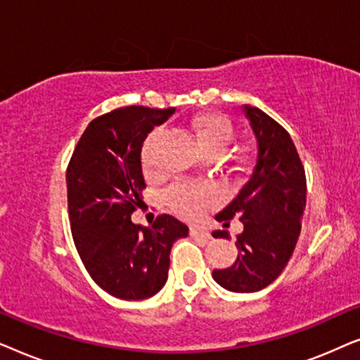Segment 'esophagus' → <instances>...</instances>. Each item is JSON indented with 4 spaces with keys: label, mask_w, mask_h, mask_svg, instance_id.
<instances>
[{
    "label": "esophagus",
    "mask_w": 360,
    "mask_h": 360,
    "mask_svg": "<svg viewBox=\"0 0 360 360\" xmlns=\"http://www.w3.org/2000/svg\"><path fill=\"white\" fill-rule=\"evenodd\" d=\"M190 234L191 238L195 239H203V240H208L211 239V234L206 231L205 228H200V226H193V228L190 229Z\"/></svg>",
    "instance_id": "34e87169"
}]
</instances>
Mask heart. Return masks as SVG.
<instances>
[{
	"label": "heart",
	"instance_id": "b5f03b06",
	"mask_svg": "<svg viewBox=\"0 0 360 360\" xmlns=\"http://www.w3.org/2000/svg\"><path fill=\"white\" fill-rule=\"evenodd\" d=\"M191 129L196 144L200 150L206 152H224L228 149L231 139H233V124L228 117L223 115H206L195 117L191 122ZM160 132L155 131L147 137L142 147V160L146 165L150 164L152 150ZM167 201L176 213L185 216V218H195L201 211L214 201V191L210 186H195L190 184H179L167 193Z\"/></svg>",
	"mask_w": 360,
	"mask_h": 360
}]
</instances>
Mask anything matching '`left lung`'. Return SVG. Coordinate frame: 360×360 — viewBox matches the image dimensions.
Wrapping results in <instances>:
<instances>
[{
	"label": "left lung",
	"mask_w": 360,
	"mask_h": 360,
	"mask_svg": "<svg viewBox=\"0 0 360 360\" xmlns=\"http://www.w3.org/2000/svg\"><path fill=\"white\" fill-rule=\"evenodd\" d=\"M243 112L255 137V162L245 185L214 218L224 228L239 218L244 229L236 240V262L213 270V278L229 292L252 293L269 287L292 257L307 206V176L288 132L259 108L243 105ZM213 238L229 234L214 231Z\"/></svg>",
	"instance_id": "8db88e82"
}]
</instances>
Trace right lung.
Returning <instances> with one entry per match:
<instances>
[{
    "label": "right lung",
    "instance_id": "right-lung-1",
    "mask_svg": "<svg viewBox=\"0 0 360 360\" xmlns=\"http://www.w3.org/2000/svg\"><path fill=\"white\" fill-rule=\"evenodd\" d=\"M175 108L126 106L93 120L67 169L68 216L77 250L96 285L121 300H146L169 277L170 250L188 228L162 214L150 228L131 221L146 188V137Z\"/></svg>",
    "mask_w": 360,
    "mask_h": 360
}]
</instances>
